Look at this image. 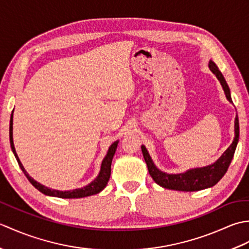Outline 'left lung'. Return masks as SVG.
<instances>
[{"label":"left lung","instance_id":"obj_1","mask_svg":"<svg viewBox=\"0 0 249 249\" xmlns=\"http://www.w3.org/2000/svg\"><path fill=\"white\" fill-rule=\"evenodd\" d=\"M209 67L220 81L221 87H223L225 91L226 97L229 99V102H232L231 96H230V89H229L228 84H227L225 80L223 73L220 72L218 67L216 66V64L213 61H210ZM234 131H235V137H234L233 142H232V144L226 150V152L221 155V157L217 161L214 162L213 165L211 166L192 169V170H188L187 172L179 173V174H168L158 170L154 163H153L149 153H147L145 149V146L142 145L141 146L142 154H143L147 169H149L150 176L158 185H160L161 187L174 189V190H181V192H196V190H201V189L214 186V185L217 184L220 181V178L226 174L231 163L232 158H233V155H234L237 141H239V137H240V126H239V119H237V115L235 118Z\"/></svg>","mask_w":249,"mask_h":249}]
</instances>
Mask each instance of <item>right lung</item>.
Returning a JSON list of instances; mask_svg holds the SVG:
<instances>
[{"label": "right lung", "mask_w": 249, "mask_h": 249, "mask_svg": "<svg viewBox=\"0 0 249 249\" xmlns=\"http://www.w3.org/2000/svg\"><path fill=\"white\" fill-rule=\"evenodd\" d=\"M9 140H10V146H12V150L15 154L16 160H17L19 167L21 168V170L23 171L25 174L26 178L29 179L30 183L33 185V186L38 189L40 193H43L47 196H53V197H59V198H82V197H88V196H92L95 194H98L99 192L106 187V185L108 184V181L110 178V174H111V162H112V158L116 150V146H118V142L115 141L113 142L111 146L109 147L107 155L104 158V160L102 162V168H100V172L98 174V177L94 179L92 183H89L87 186H84L82 188H78V189H73V190H68V192H60V190H55V189H50L48 187L44 186V185L39 184L38 182L34 181L32 178L26 171L24 170V168L21 163L19 157L16 153L15 146H14V141H13V113L12 116H10V123H9Z\"/></svg>", "instance_id": "1"}]
</instances>
